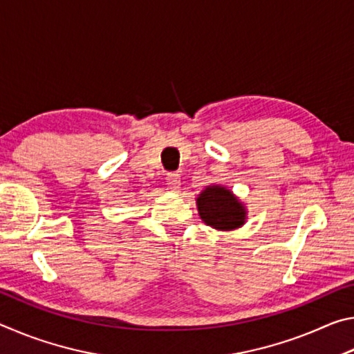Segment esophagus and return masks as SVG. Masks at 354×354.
I'll return each instance as SVG.
<instances>
[{
    "instance_id": "1",
    "label": "esophagus",
    "mask_w": 354,
    "mask_h": 354,
    "mask_svg": "<svg viewBox=\"0 0 354 354\" xmlns=\"http://www.w3.org/2000/svg\"><path fill=\"white\" fill-rule=\"evenodd\" d=\"M167 185L171 192H178L179 187H181V178H179L178 173H169L167 176Z\"/></svg>"
}]
</instances>
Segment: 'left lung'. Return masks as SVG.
Returning a JSON list of instances; mask_svg holds the SVG:
<instances>
[{
    "label": "left lung",
    "mask_w": 354,
    "mask_h": 354,
    "mask_svg": "<svg viewBox=\"0 0 354 354\" xmlns=\"http://www.w3.org/2000/svg\"><path fill=\"white\" fill-rule=\"evenodd\" d=\"M196 207L201 220L220 231L237 230L247 220V209L221 185H207L196 198Z\"/></svg>",
    "instance_id": "8db88e82"
}]
</instances>
